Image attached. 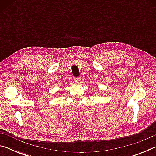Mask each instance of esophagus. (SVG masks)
<instances>
[{"label":"esophagus","instance_id":"esophagus-1","mask_svg":"<svg viewBox=\"0 0 156 156\" xmlns=\"http://www.w3.org/2000/svg\"><path fill=\"white\" fill-rule=\"evenodd\" d=\"M73 80H74L75 82H76V83H79V82H80V80H81V78L80 77L74 78V79H73Z\"/></svg>","mask_w":156,"mask_h":156}]
</instances>
